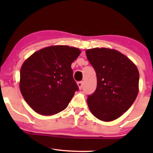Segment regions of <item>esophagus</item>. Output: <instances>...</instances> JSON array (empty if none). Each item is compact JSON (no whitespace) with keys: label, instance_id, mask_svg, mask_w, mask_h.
<instances>
[{"label":"esophagus","instance_id":"34e87169","mask_svg":"<svg viewBox=\"0 0 153 153\" xmlns=\"http://www.w3.org/2000/svg\"><path fill=\"white\" fill-rule=\"evenodd\" d=\"M77 85H78L79 88L81 89V88H82V87H83V81H79V82L77 83Z\"/></svg>","mask_w":153,"mask_h":153}]
</instances>
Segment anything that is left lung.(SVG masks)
<instances>
[{"label": "left lung", "mask_w": 153, "mask_h": 153, "mask_svg": "<svg viewBox=\"0 0 153 153\" xmlns=\"http://www.w3.org/2000/svg\"><path fill=\"white\" fill-rule=\"evenodd\" d=\"M97 74V88L87 99L93 116L104 122L118 118L129 109L139 93V72L136 65L115 49L85 51Z\"/></svg>", "instance_id": "1"}]
</instances>
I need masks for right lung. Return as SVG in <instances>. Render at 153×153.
I'll return each instance as SVG.
<instances>
[{
    "label": "right lung",
    "instance_id": "add662e5",
    "mask_svg": "<svg viewBox=\"0 0 153 153\" xmlns=\"http://www.w3.org/2000/svg\"><path fill=\"white\" fill-rule=\"evenodd\" d=\"M78 48L55 45L35 52L23 63L19 88L37 114L52 116L68 106L79 87L71 65L80 55Z\"/></svg>",
    "mask_w": 153,
    "mask_h": 153
}]
</instances>
